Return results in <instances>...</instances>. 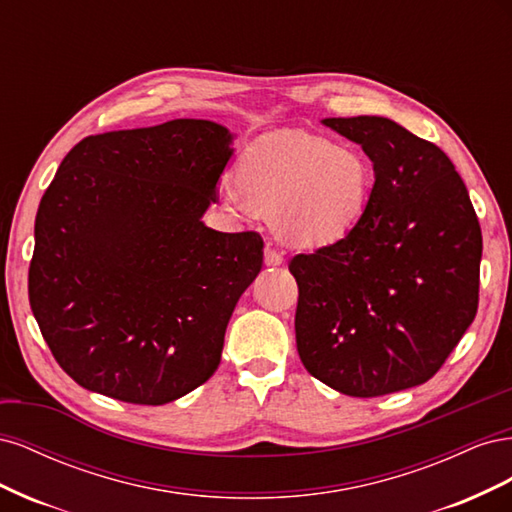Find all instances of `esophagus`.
Segmentation results:
<instances>
[{"mask_svg":"<svg viewBox=\"0 0 512 512\" xmlns=\"http://www.w3.org/2000/svg\"><path fill=\"white\" fill-rule=\"evenodd\" d=\"M284 262V256L277 252V250H273V247H265V265L267 267H280Z\"/></svg>","mask_w":512,"mask_h":512,"instance_id":"34e87169","label":"esophagus"}]
</instances>
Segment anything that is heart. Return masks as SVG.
<instances>
[{
    "mask_svg": "<svg viewBox=\"0 0 512 512\" xmlns=\"http://www.w3.org/2000/svg\"><path fill=\"white\" fill-rule=\"evenodd\" d=\"M374 183V166L359 149L303 130H275L247 145L237 177L220 181V198L232 211H271L277 237L316 250L350 235Z\"/></svg>",
    "mask_w": 512,
    "mask_h": 512,
    "instance_id": "heart-1",
    "label": "heart"
}]
</instances>
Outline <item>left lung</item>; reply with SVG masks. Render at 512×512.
<instances>
[{
    "label": "left lung",
    "mask_w": 512,
    "mask_h": 512,
    "mask_svg": "<svg viewBox=\"0 0 512 512\" xmlns=\"http://www.w3.org/2000/svg\"><path fill=\"white\" fill-rule=\"evenodd\" d=\"M322 123L363 147L376 183L348 237L290 260L299 356L350 397L412 389L476 316L483 237L470 194L440 147L391 119Z\"/></svg>",
    "instance_id": "obj_1"
}]
</instances>
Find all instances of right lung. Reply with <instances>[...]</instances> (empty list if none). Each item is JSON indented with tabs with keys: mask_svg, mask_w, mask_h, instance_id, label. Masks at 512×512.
<instances>
[{
	"mask_svg": "<svg viewBox=\"0 0 512 512\" xmlns=\"http://www.w3.org/2000/svg\"><path fill=\"white\" fill-rule=\"evenodd\" d=\"M228 128L173 119L87 136L36 215L29 305L83 389L162 406L207 382L245 288L258 232L203 224L232 156Z\"/></svg>",
	"mask_w": 512,
	"mask_h": 512,
	"instance_id": "right-lung-1",
	"label": "right lung"
}]
</instances>
